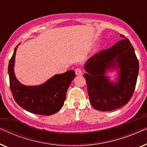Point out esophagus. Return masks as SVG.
Listing matches in <instances>:
<instances>
[{
    "label": "esophagus",
    "instance_id": "34e87169",
    "mask_svg": "<svg viewBox=\"0 0 147 147\" xmlns=\"http://www.w3.org/2000/svg\"><path fill=\"white\" fill-rule=\"evenodd\" d=\"M75 73L77 76H81L82 74V69H80L79 67H77L75 69Z\"/></svg>",
    "mask_w": 147,
    "mask_h": 147
}]
</instances>
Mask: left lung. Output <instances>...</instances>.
I'll return each mask as SVG.
<instances>
[{
  "label": "left lung",
  "instance_id": "left-lung-1",
  "mask_svg": "<svg viewBox=\"0 0 147 147\" xmlns=\"http://www.w3.org/2000/svg\"><path fill=\"white\" fill-rule=\"evenodd\" d=\"M124 37V35H120ZM120 68L118 82L113 84L105 74L108 69ZM84 75L90 103L99 111H110L126 105L135 90L138 61L128 39H122L110 48L101 50L90 57Z\"/></svg>",
  "mask_w": 147,
  "mask_h": 147
}]
</instances>
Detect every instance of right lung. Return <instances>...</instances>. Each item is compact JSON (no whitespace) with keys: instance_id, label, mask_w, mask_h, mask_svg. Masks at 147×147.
I'll use <instances>...</instances> for the list:
<instances>
[{"instance_id":"add662e5","label":"right lung","mask_w":147,"mask_h":147,"mask_svg":"<svg viewBox=\"0 0 147 147\" xmlns=\"http://www.w3.org/2000/svg\"><path fill=\"white\" fill-rule=\"evenodd\" d=\"M9 61L8 71L10 88L14 99L28 112L40 115L49 116L57 112L63 106L66 92L76 77L74 70L55 75L45 84L38 86H25L18 81L14 73L16 51Z\"/></svg>"}]
</instances>
